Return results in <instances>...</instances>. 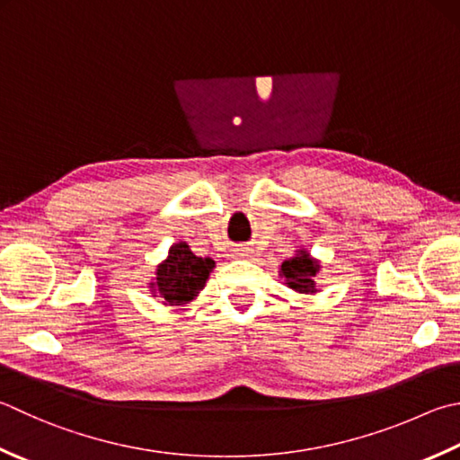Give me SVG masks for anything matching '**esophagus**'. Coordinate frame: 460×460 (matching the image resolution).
<instances>
[{
  "instance_id": "1",
  "label": "esophagus",
  "mask_w": 460,
  "mask_h": 460,
  "mask_svg": "<svg viewBox=\"0 0 460 460\" xmlns=\"http://www.w3.org/2000/svg\"><path fill=\"white\" fill-rule=\"evenodd\" d=\"M234 256H236V258H250V256H252V250H250V248H236V250H234Z\"/></svg>"
}]
</instances>
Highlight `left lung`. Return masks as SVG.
Masks as SVG:
<instances>
[{"label":"left lung","mask_w":460,"mask_h":460,"mask_svg":"<svg viewBox=\"0 0 460 460\" xmlns=\"http://www.w3.org/2000/svg\"><path fill=\"white\" fill-rule=\"evenodd\" d=\"M320 260L312 258L306 248L296 250L292 258L284 260L280 266V279L284 284L298 294H316V276L320 272Z\"/></svg>","instance_id":"8db88e82"}]
</instances>
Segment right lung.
I'll return each instance as SVG.
<instances>
[{
	"mask_svg": "<svg viewBox=\"0 0 460 460\" xmlns=\"http://www.w3.org/2000/svg\"><path fill=\"white\" fill-rule=\"evenodd\" d=\"M214 266L212 258L196 256L186 242H176L155 268L150 292L162 298V305L184 306L204 290Z\"/></svg>",
	"mask_w": 460,
	"mask_h": 460,
	"instance_id": "1",
	"label": "right lung"
}]
</instances>
